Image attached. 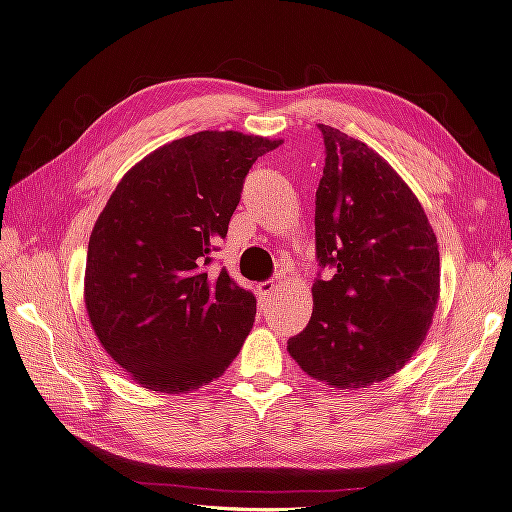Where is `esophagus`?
<instances>
[{"label":"esophagus","mask_w":512,"mask_h":512,"mask_svg":"<svg viewBox=\"0 0 512 512\" xmlns=\"http://www.w3.org/2000/svg\"><path fill=\"white\" fill-rule=\"evenodd\" d=\"M274 291H276V285H274V281H264V283H259V285H257V294H259V300H261V304L268 302V300L272 298Z\"/></svg>","instance_id":"obj_1"}]
</instances>
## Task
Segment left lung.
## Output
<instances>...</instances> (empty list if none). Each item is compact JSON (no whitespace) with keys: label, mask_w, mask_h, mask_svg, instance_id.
Here are the masks:
<instances>
[{"label":"left lung","mask_w":512,"mask_h":512,"mask_svg":"<svg viewBox=\"0 0 512 512\" xmlns=\"http://www.w3.org/2000/svg\"><path fill=\"white\" fill-rule=\"evenodd\" d=\"M326 167L315 193L313 315L287 349L334 388L397 373L425 341L440 298V251L399 173L369 145L319 124Z\"/></svg>","instance_id":"8db88e82"}]
</instances>
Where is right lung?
Here are the masks:
<instances>
[{
	"instance_id": "right-lung-1",
	"label": "right lung",
	"mask_w": 512,
	"mask_h": 512,
	"mask_svg": "<svg viewBox=\"0 0 512 512\" xmlns=\"http://www.w3.org/2000/svg\"><path fill=\"white\" fill-rule=\"evenodd\" d=\"M281 141L201 130L130 169L94 225L85 306L107 354L158 392L221 377L253 328L257 300L223 268L208 276L248 169Z\"/></svg>"
}]
</instances>
